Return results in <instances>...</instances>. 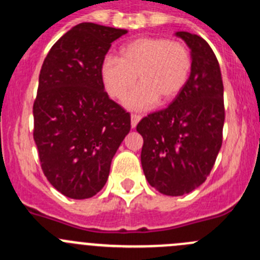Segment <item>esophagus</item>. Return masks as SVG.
I'll return each mask as SVG.
<instances>
[{
    "label": "esophagus",
    "mask_w": 260,
    "mask_h": 260,
    "mask_svg": "<svg viewBox=\"0 0 260 260\" xmlns=\"http://www.w3.org/2000/svg\"><path fill=\"white\" fill-rule=\"evenodd\" d=\"M140 116L139 114H132V127H135L138 125V122L140 121Z\"/></svg>",
    "instance_id": "34e87169"
}]
</instances>
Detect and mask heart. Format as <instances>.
<instances>
[{"label":"heart","mask_w":260,"mask_h":260,"mask_svg":"<svg viewBox=\"0 0 260 260\" xmlns=\"http://www.w3.org/2000/svg\"><path fill=\"white\" fill-rule=\"evenodd\" d=\"M190 71L192 55L184 44L166 37H140L121 47L120 59H103L101 80L112 99L122 101L138 76L139 86L126 98L125 106L144 111L159 99H175L187 85Z\"/></svg>","instance_id":"b5f03b06"}]
</instances>
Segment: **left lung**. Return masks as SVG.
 Instances as JSON below:
<instances>
[{"mask_svg": "<svg viewBox=\"0 0 260 260\" xmlns=\"http://www.w3.org/2000/svg\"><path fill=\"white\" fill-rule=\"evenodd\" d=\"M190 49L192 71L183 91L137 126L143 137L140 159L147 180L158 192L182 196L209 177L223 142L224 101L220 67L204 38L177 32Z\"/></svg>", "mask_w": 260, "mask_h": 260, "instance_id": "left-lung-1", "label": "left lung"}]
</instances>
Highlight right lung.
<instances>
[{"label": "right lung", "mask_w": 260, "mask_h": 260, "mask_svg": "<svg viewBox=\"0 0 260 260\" xmlns=\"http://www.w3.org/2000/svg\"><path fill=\"white\" fill-rule=\"evenodd\" d=\"M125 29L81 23L52 45L33 103L40 164L64 196L83 200L106 184L112 158L130 132V113L109 99L101 64Z\"/></svg>", "instance_id": "1"}]
</instances>
